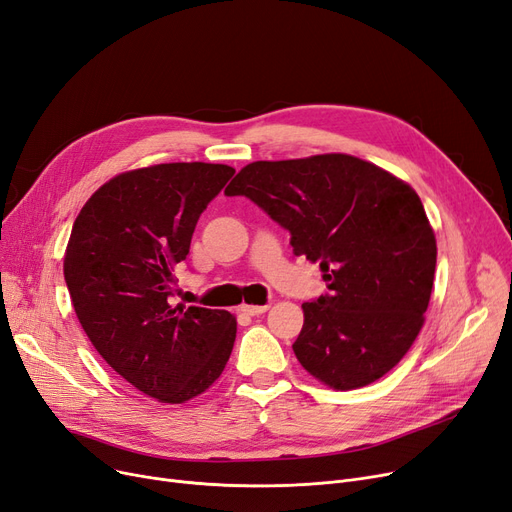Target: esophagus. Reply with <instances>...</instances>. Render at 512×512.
Here are the masks:
<instances>
[{
	"label": "esophagus",
	"instance_id": "1",
	"mask_svg": "<svg viewBox=\"0 0 512 512\" xmlns=\"http://www.w3.org/2000/svg\"><path fill=\"white\" fill-rule=\"evenodd\" d=\"M241 311L245 315H262V313L269 311V304H243Z\"/></svg>",
	"mask_w": 512,
	"mask_h": 512
}]
</instances>
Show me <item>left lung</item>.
Segmentation results:
<instances>
[{"label": "left lung", "mask_w": 512, "mask_h": 512, "mask_svg": "<svg viewBox=\"0 0 512 512\" xmlns=\"http://www.w3.org/2000/svg\"><path fill=\"white\" fill-rule=\"evenodd\" d=\"M224 195H243L319 262L325 296L304 302L292 349L306 372L351 391L403 359L431 300L437 241L416 191L370 161L330 153L254 161Z\"/></svg>", "instance_id": "8db88e82"}]
</instances>
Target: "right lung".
<instances>
[{"mask_svg": "<svg viewBox=\"0 0 512 512\" xmlns=\"http://www.w3.org/2000/svg\"><path fill=\"white\" fill-rule=\"evenodd\" d=\"M233 174L201 161L124 172L73 222L65 281L77 319L100 357L161 403L201 395L233 351L229 311L172 302L195 224Z\"/></svg>", "mask_w": 512, "mask_h": 512, "instance_id": "right-lung-1", "label": "right lung"}]
</instances>
